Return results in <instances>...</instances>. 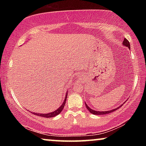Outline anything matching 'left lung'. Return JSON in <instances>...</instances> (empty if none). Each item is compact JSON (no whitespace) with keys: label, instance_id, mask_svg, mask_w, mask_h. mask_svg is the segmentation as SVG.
<instances>
[{"label":"left lung","instance_id":"8db88e82","mask_svg":"<svg viewBox=\"0 0 146 146\" xmlns=\"http://www.w3.org/2000/svg\"><path fill=\"white\" fill-rule=\"evenodd\" d=\"M123 45L125 46H126L127 48H130V44H129V41L127 40L126 38H124V40H123ZM125 103V102H124ZM86 104V108L88 110V111H90V112L93 113V114L94 115H104V114H107V113H111V112H113L115 110H117L119 108H120L121 106H122L123 104H121L120 106L119 107H117L115 109H113L111 110H109V111H96V110H94L91 109L90 108L88 107V106Z\"/></svg>","mask_w":146,"mask_h":146}]
</instances>
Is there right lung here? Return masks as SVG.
<instances>
[{
	"instance_id": "add662e5",
	"label": "right lung",
	"mask_w": 146,
	"mask_h": 146,
	"mask_svg": "<svg viewBox=\"0 0 146 146\" xmlns=\"http://www.w3.org/2000/svg\"><path fill=\"white\" fill-rule=\"evenodd\" d=\"M67 94L66 93V97H65V99H64V102L61 105V106L58 109H57L56 110L52 111V112H50V113H33L35 115H39V116H41V117H47V118H48V117H54L56 115H58L62 111V110L64 108V107L65 106V104H66V98H67Z\"/></svg>"
}]
</instances>
